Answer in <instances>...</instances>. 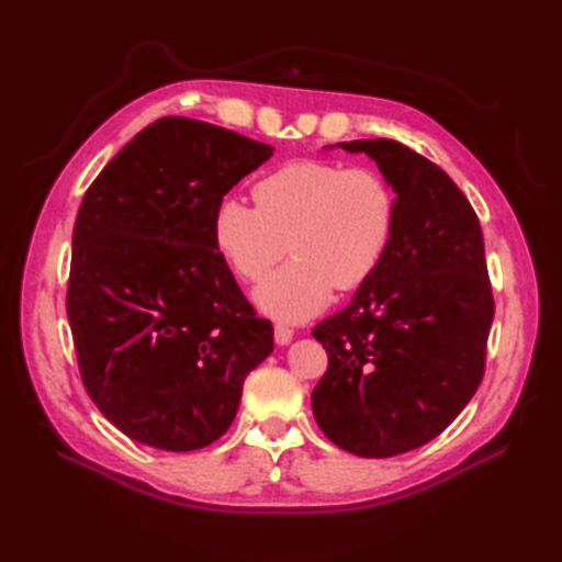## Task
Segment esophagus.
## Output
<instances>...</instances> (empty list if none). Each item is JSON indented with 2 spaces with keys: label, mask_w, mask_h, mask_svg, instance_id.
<instances>
[{
  "label": "esophagus",
  "mask_w": 562,
  "mask_h": 562,
  "mask_svg": "<svg viewBox=\"0 0 562 562\" xmlns=\"http://www.w3.org/2000/svg\"><path fill=\"white\" fill-rule=\"evenodd\" d=\"M292 338H294V330L290 326H282V324L274 326V342H278V345H290Z\"/></svg>",
  "instance_id": "1"
}]
</instances>
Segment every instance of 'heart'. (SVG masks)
I'll use <instances>...</instances> for the list:
<instances>
[{"label": "heart", "mask_w": 562, "mask_h": 562, "mask_svg": "<svg viewBox=\"0 0 562 562\" xmlns=\"http://www.w3.org/2000/svg\"><path fill=\"white\" fill-rule=\"evenodd\" d=\"M256 205L226 195L212 214V241L246 280H258L284 256L294 260L254 296L274 318L321 312L333 288L357 290L384 260L396 229V193L367 166L300 159L260 178Z\"/></svg>", "instance_id": "b5f03b06"}]
</instances>
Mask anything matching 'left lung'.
I'll list each match as a JSON object with an SVG mask.
<instances>
[{
  "label": "left lung",
  "mask_w": 562,
  "mask_h": 562,
  "mask_svg": "<svg viewBox=\"0 0 562 562\" xmlns=\"http://www.w3.org/2000/svg\"><path fill=\"white\" fill-rule=\"evenodd\" d=\"M374 159L396 193L384 260L314 328L328 369L312 393L340 449L386 459L427 445L473 398L495 304L481 222L451 178L393 139L338 142Z\"/></svg>",
  "instance_id": "obj_1"
}]
</instances>
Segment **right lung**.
<instances>
[{
	"instance_id": "1",
	"label": "right lung",
	"mask_w": 562,
	"mask_h": 562,
	"mask_svg": "<svg viewBox=\"0 0 562 562\" xmlns=\"http://www.w3.org/2000/svg\"><path fill=\"white\" fill-rule=\"evenodd\" d=\"M272 147L193 117H161L115 154L81 200L67 316L81 381L130 439L212 445L250 369L272 352L212 241L217 202Z\"/></svg>"
}]
</instances>
